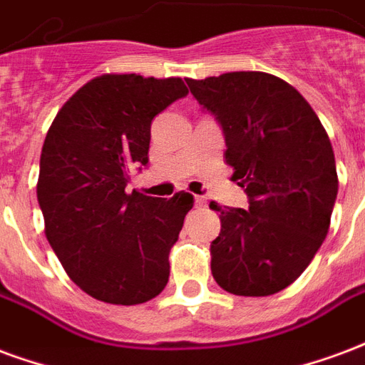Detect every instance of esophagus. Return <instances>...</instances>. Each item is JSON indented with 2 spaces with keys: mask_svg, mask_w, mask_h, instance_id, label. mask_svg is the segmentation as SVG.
I'll list each match as a JSON object with an SVG mask.
<instances>
[{
  "mask_svg": "<svg viewBox=\"0 0 365 365\" xmlns=\"http://www.w3.org/2000/svg\"><path fill=\"white\" fill-rule=\"evenodd\" d=\"M194 202H196L198 208H204V206H206V198H202V196H194Z\"/></svg>",
  "mask_w": 365,
  "mask_h": 365,
  "instance_id": "esophagus-1",
  "label": "esophagus"
}]
</instances>
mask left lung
<instances>
[{
  "label": "left lung",
  "instance_id": "1",
  "mask_svg": "<svg viewBox=\"0 0 365 365\" xmlns=\"http://www.w3.org/2000/svg\"><path fill=\"white\" fill-rule=\"evenodd\" d=\"M225 135V163L249 210L217 206L222 231L210 245L225 292L272 295L295 282L329 233L339 177L329 134L299 91L264 71L186 79Z\"/></svg>",
  "mask_w": 365,
  "mask_h": 365
}]
</instances>
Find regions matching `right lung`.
Instances as JSON below:
<instances>
[{
  "label": "right lung",
  "mask_w": 365,
  "mask_h": 365,
  "mask_svg": "<svg viewBox=\"0 0 365 365\" xmlns=\"http://www.w3.org/2000/svg\"><path fill=\"white\" fill-rule=\"evenodd\" d=\"M186 93L180 77L103 73L48 128L36 182L44 233L68 276L98 302L145 303L169 282L192 194L151 198L126 185L150 161L151 120Z\"/></svg>",
  "instance_id": "add662e5"
}]
</instances>
